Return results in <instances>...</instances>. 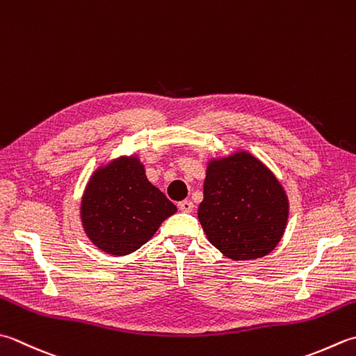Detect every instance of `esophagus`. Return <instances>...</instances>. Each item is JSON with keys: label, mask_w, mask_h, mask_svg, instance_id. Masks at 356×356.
Wrapping results in <instances>:
<instances>
[{"label": "esophagus", "mask_w": 356, "mask_h": 356, "mask_svg": "<svg viewBox=\"0 0 356 356\" xmlns=\"http://www.w3.org/2000/svg\"><path fill=\"white\" fill-rule=\"evenodd\" d=\"M177 207H179V210H180V211H184V213H190V211H193L194 204H193L191 200H182V202H179Z\"/></svg>", "instance_id": "esophagus-1"}]
</instances>
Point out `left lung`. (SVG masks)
I'll return each instance as SVG.
<instances>
[{
  "instance_id": "8db88e82",
  "label": "left lung",
  "mask_w": 356,
  "mask_h": 356,
  "mask_svg": "<svg viewBox=\"0 0 356 356\" xmlns=\"http://www.w3.org/2000/svg\"><path fill=\"white\" fill-rule=\"evenodd\" d=\"M289 213L282 184L248 151L208 160L197 218L224 256L233 261L267 256L282 239Z\"/></svg>"
}]
</instances>
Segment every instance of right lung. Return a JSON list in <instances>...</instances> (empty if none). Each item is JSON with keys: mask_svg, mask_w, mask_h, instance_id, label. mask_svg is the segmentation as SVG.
I'll return each instance as SVG.
<instances>
[{"mask_svg": "<svg viewBox=\"0 0 356 356\" xmlns=\"http://www.w3.org/2000/svg\"><path fill=\"white\" fill-rule=\"evenodd\" d=\"M177 207L152 185L136 154L120 156L90 176L80 204L83 229L94 245L127 256L148 242Z\"/></svg>", "mask_w": 356, "mask_h": 356, "instance_id": "right-lung-1", "label": "right lung"}]
</instances>
